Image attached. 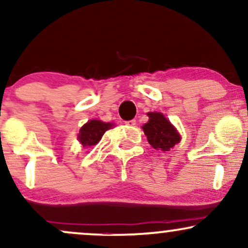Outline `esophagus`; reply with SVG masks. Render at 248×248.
Here are the masks:
<instances>
[{
	"mask_svg": "<svg viewBox=\"0 0 248 248\" xmlns=\"http://www.w3.org/2000/svg\"><path fill=\"white\" fill-rule=\"evenodd\" d=\"M124 124H126L127 126H135L136 121L135 120H128V121L124 122Z\"/></svg>",
	"mask_w": 248,
	"mask_h": 248,
	"instance_id": "1",
	"label": "esophagus"
}]
</instances>
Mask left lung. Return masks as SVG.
I'll use <instances>...</instances> for the list:
<instances>
[{"label": "left lung", "instance_id": "8db88e82", "mask_svg": "<svg viewBox=\"0 0 248 248\" xmlns=\"http://www.w3.org/2000/svg\"><path fill=\"white\" fill-rule=\"evenodd\" d=\"M149 121L142 127L148 142L155 150L169 152L181 141L176 128L168 121L162 113H148Z\"/></svg>", "mask_w": 248, "mask_h": 248}]
</instances>
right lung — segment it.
<instances>
[{"instance_id": "right-lung-1", "label": "right lung", "mask_w": 248, "mask_h": 248, "mask_svg": "<svg viewBox=\"0 0 248 248\" xmlns=\"http://www.w3.org/2000/svg\"><path fill=\"white\" fill-rule=\"evenodd\" d=\"M112 124H106L99 120H91L86 124L81 127L78 139L82 144V147L90 148L95 146L101 140L102 135L107 129L112 127Z\"/></svg>"}]
</instances>
